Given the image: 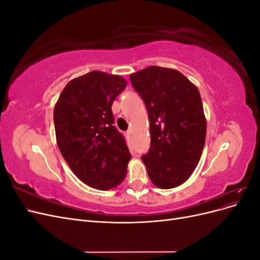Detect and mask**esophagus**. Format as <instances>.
Returning <instances> with one entry per match:
<instances>
[{"label":"esophagus","instance_id":"obj_1","mask_svg":"<svg viewBox=\"0 0 260 260\" xmlns=\"http://www.w3.org/2000/svg\"><path fill=\"white\" fill-rule=\"evenodd\" d=\"M131 135V131L129 130V131H127V136H130Z\"/></svg>","mask_w":260,"mask_h":260}]
</instances>
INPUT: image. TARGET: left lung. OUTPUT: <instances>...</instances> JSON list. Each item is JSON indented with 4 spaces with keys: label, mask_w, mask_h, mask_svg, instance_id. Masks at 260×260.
<instances>
[{
    "label": "left lung",
    "mask_w": 260,
    "mask_h": 260,
    "mask_svg": "<svg viewBox=\"0 0 260 260\" xmlns=\"http://www.w3.org/2000/svg\"><path fill=\"white\" fill-rule=\"evenodd\" d=\"M149 119L151 147L142 160L152 182L168 190L191 177L201 159L207 121L194 83L172 68L149 66L130 75Z\"/></svg>",
    "instance_id": "left-lung-1"
}]
</instances>
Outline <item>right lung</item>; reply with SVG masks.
Listing matches in <instances>:
<instances>
[{"label":"right lung","instance_id":"1","mask_svg":"<svg viewBox=\"0 0 260 260\" xmlns=\"http://www.w3.org/2000/svg\"><path fill=\"white\" fill-rule=\"evenodd\" d=\"M127 86L119 75L93 70L70 80L54 106L59 151L83 183L96 190L121 184L131 159L115 128L112 105Z\"/></svg>","mask_w":260,"mask_h":260}]
</instances>
